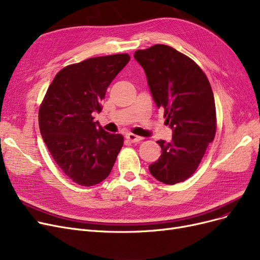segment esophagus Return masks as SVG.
Returning a JSON list of instances; mask_svg holds the SVG:
<instances>
[{"mask_svg":"<svg viewBox=\"0 0 260 260\" xmlns=\"http://www.w3.org/2000/svg\"><path fill=\"white\" fill-rule=\"evenodd\" d=\"M126 139H128L131 142H138L142 139V137L137 136V135H135V134L128 133V134H126Z\"/></svg>","mask_w":260,"mask_h":260,"instance_id":"obj_1","label":"esophagus"}]
</instances>
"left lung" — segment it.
<instances>
[{
    "mask_svg": "<svg viewBox=\"0 0 260 260\" xmlns=\"http://www.w3.org/2000/svg\"><path fill=\"white\" fill-rule=\"evenodd\" d=\"M148 85L165 123L173 131L170 142L157 140L162 154L149 165L155 179L175 185L192 176L216 134V108L205 73L188 56L156 44L136 51Z\"/></svg>",
    "mask_w": 260,
    "mask_h": 260,
    "instance_id": "1",
    "label": "left lung"
}]
</instances>
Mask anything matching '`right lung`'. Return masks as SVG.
Wrapping results in <instances>:
<instances>
[{
    "instance_id": "1",
    "label": "right lung",
    "mask_w": 260,
    "mask_h": 260,
    "mask_svg": "<svg viewBox=\"0 0 260 260\" xmlns=\"http://www.w3.org/2000/svg\"><path fill=\"white\" fill-rule=\"evenodd\" d=\"M127 54L89 58L56 74L39 110L41 135L60 170L80 186L102 182L123 146L120 134L106 132L93 113L108 86L129 61Z\"/></svg>"
}]
</instances>
